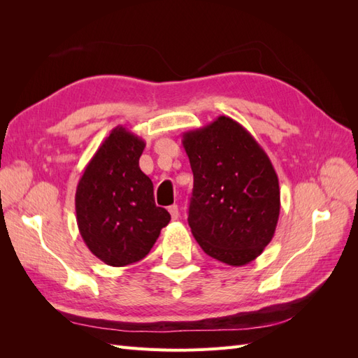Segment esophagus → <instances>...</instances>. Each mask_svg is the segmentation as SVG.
<instances>
[{
	"label": "esophagus",
	"instance_id": "34e87169",
	"mask_svg": "<svg viewBox=\"0 0 358 358\" xmlns=\"http://www.w3.org/2000/svg\"><path fill=\"white\" fill-rule=\"evenodd\" d=\"M169 212H170V215H171V220H173V221H176V220L179 218V208H178V204H171L170 208H169Z\"/></svg>",
	"mask_w": 358,
	"mask_h": 358
}]
</instances>
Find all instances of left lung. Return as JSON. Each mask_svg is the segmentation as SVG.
I'll list each match as a JSON object with an SVG mask.
<instances>
[{
  "mask_svg": "<svg viewBox=\"0 0 358 358\" xmlns=\"http://www.w3.org/2000/svg\"><path fill=\"white\" fill-rule=\"evenodd\" d=\"M194 188L188 224L203 251L245 266L273 239L280 191L272 161L246 128L229 116L183 133Z\"/></svg>",
  "mask_w": 358,
  "mask_h": 358,
  "instance_id": "8db88e82",
  "label": "left lung"
}]
</instances>
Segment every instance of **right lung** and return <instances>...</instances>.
<instances>
[{"label": "right lung", "instance_id": "1", "mask_svg": "<svg viewBox=\"0 0 358 358\" xmlns=\"http://www.w3.org/2000/svg\"><path fill=\"white\" fill-rule=\"evenodd\" d=\"M146 143L117 125L85 167L76 189L83 242L103 263L122 267L145 258L170 213L158 208L154 185L138 167Z\"/></svg>", "mask_w": 358, "mask_h": 358}]
</instances>
